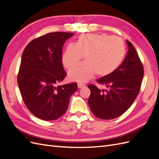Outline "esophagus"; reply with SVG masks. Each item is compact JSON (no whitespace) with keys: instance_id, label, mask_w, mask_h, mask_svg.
<instances>
[{"instance_id":"esophagus-1","label":"esophagus","mask_w":159,"mask_h":159,"mask_svg":"<svg viewBox=\"0 0 159 159\" xmlns=\"http://www.w3.org/2000/svg\"><path fill=\"white\" fill-rule=\"evenodd\" d=\"M78 88H82L85 87V84H83L79 83V84H78Z\"/></svg>"}]
</instances>
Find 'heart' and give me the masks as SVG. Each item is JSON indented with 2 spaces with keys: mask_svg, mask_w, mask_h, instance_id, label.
<instances>
[{
  "mask_svg": "<svg viewBox=\"0 0 159 159\" xmlns=\"http://www.w3.org/2000/svg\"><path fill=\"white\" fill-rule=\"evenodd\" d=\"M126 48L121 38L105 34H84L75 44L67 45L62 63L68 69L78 65L84 56L85 61L69 72L71 80L85 82L95 74L107 76L116 70L123 61Z\"/></svg>",
  "mask_w": 159,
  "mask_h": 159,
  "instance_id": "heart-1",
  "label": "heart"
}]
</instances>
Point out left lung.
I'll use <instances>...</instances> for the list:
<instances>
[{"instance_id": "left-lung-1", "label": "left lung", "mask_w": 159, "mask_h": 159, "mask_svg": "<svg viewBox=\"0 0 159 159\" xmlns=\"http://www.w3.org/2000/svg\"><path fill=\"white\" fill-rule=\"evenodd\" d=\"M129 47L125 58L113 73L98 79L97 82L109 90L101 91L89 84V106L95 116L112 119L121 116L131 107L141 89L144 70L142 62L133 45L127 40Z\"/></svg>"}]
</instances>
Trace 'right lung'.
Wrapping results in <instances>:
<instances>
[{"instance_id":"add662e5","label":"right lung","mask_w":159,"mask_h":159,"mask_svg":"<svg viewBox=\"0 0 159 159\" xmlns=\"http://www.w3.org/2000/svg\"><path fill=\"white\" fill-rule=\"evenodd\" d=\"M74 34L50 32L32 40L21 58L18 84L30 111L44 121L60 118L68 109L70 98L78 89L76 83L56 86L66 76L62 64V47Z\"/></svg>"}]
</instances>
